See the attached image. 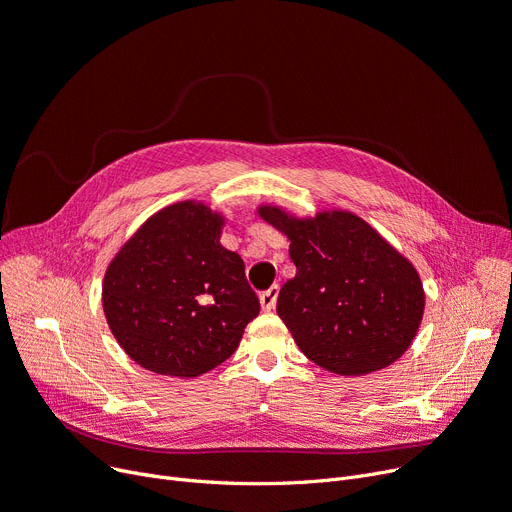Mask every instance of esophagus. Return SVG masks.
I'll return each instance as SVG.
<instances>
[{
  "label": "esophagus",
  "instance_id": "obj_1",
  "mask_svg": "<svg viewBox=\"0 0 512 512\" xmlns=\"http://www.w3.org/2000/svg\"><path fill=\"white\" fill-rule=\"evenodd\" d=\"M277 298H279V285H273V287H269L266 291H262L260 294V306H262V310H273L275 308V304H277Z\"/></svg>",
  "mask_w": 512,
  "mask_h": 512
}]
</instances>
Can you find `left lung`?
<instances>
[{"instance_id": "1", "label": "left lung", "mask_w": 512, "mask_h": 512, "mask_svg": "<svg viewBox=\"0 0 512 512\" xmlns=\"http://www.w3.org/2000/svg\"><path fill=\"white\" fill-rule=\"evenodd\" d=\"M262 221L289 239L296 277L277 298L294 342L319 367L358 377L396 362L425 310L421 277L406 256L348 210L298 218L271 204Z\"/></svg>"}]
</instances>
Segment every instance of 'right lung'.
Listing matches in <instances>:
<instances>
[{
	"label": "right lung",
	"mask_w": 512,
	"mask_h": 512,
	"mask_svg": "<svg viewBox=\"0 0 512 512\" xmlns=\"http://www.w3.org/2000/svg\"><path fill=\"white\" fill-rule=\"evenodd\" d=\"M225 216L185 200L152 214L116 252L102 306L116 342L139 367L191 379L239 346L260 302L241 256L221 246Z\"/></svg>",
	"instance_id": "add662e5"
}]
</instances>
